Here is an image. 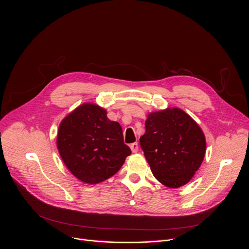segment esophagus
I'll use <instances>...</instances> for the list:
<instances>
[{
  "mask_svg": "<svg viewBox=\"0 0 249 249\" xmlns=\"http://www.w3.org/2000/svg\"><path fill=\"white\" fill-rule=\"evenodd\" d=\"M130 148L133 153H137L139 150V145H138V143H133L130 145Z\"/></svg>",
  "mask_w": 249,
  "mask_h": 249,
  "instance_id": "34e87169",
  "label": "esophagus"
}]
</instances>
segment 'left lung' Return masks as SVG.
<instances>
[{"label": "left lung", "instance_id": "obj_1", "mask_svg": "<svg viewBox=\"0 0 249 249\" xmlns=\"http://www.w3.org/2000/svg\"><path fill=\"white\" fill-rule=\"evenodd\" d=\"M145 125L140 144L154 176L170 188L186 184L204 160L201 128L179 108L151 113Z\"/></svg>", "mask_w": 249, "mask_h": 249}]
</instances>
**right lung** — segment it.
<instances>
[{"mask_svg":"<svg viewBox=\"0 0 249 249\" xmlns=\"http://www.w3.org/2000/svg\"><path fill=\"white\" fill-rule=\"evenodd\" d=\"M57 146L69 170L89 184L114 175L131 155L120 124L91 103L79 106L61 122Z\"/></svg>","mask_w":249,"mask_h":249,"instance_id":"1","label":"right lung"}]
</instances>
